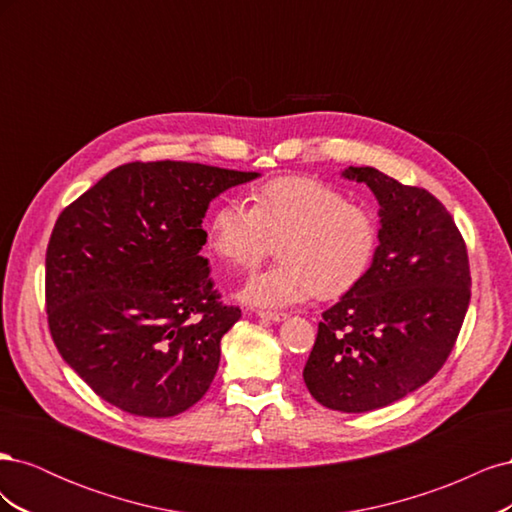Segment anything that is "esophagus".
Instances as JSON below:
<instances>
[{
  "instance_id": "34e87169",
  "label": "esophagus",
  "mask_w": 512,
  "mask_h": 512,
  "mask_svg": "<svg viewBox=\"0 0 512 512\" xmlns=\"http://www.w3.org/2000/svg\"><path fill=\"white\" fill-rule=\"evenodd\" d=\"M258 316H260L262 320L280 322V320H286V316H288V314H284V312H265V309H260V312H258Z\"/></svg>"
}]
</instances>
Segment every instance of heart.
Instances as JSON below:
<instances>
[{"label":"heart","instance_id":"obj_1","mask_svg":"<svg viewBox=\"0 0 512 512\" xmlns=\"http://www.w3.org/2000/svg\"><path fill=\"white\" fill-rule=\"evenodd\" d=\"M209 250L247 271L273 254L280 262L254 275L241 299L258 307H288L312 299H339L359 286L380 245V224L369 207L346 200L335 185L286 175L258 185L252 207L224 200L207 224Z\"/></svg>","mask_w":512,"mask_h":512}]
</instances>
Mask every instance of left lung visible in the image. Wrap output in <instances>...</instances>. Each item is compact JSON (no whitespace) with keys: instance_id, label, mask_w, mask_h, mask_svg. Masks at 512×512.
Returning a JSON list of instances; mask_svg holds the SVG:
<instances>
[{"instance_id":"8db88e82","label":"left lung","mask_w":512,"mask_h":512,"mask_svg":"<svg viewBox=\"0 0 512 512\" xmlns=\"http://www.w3.org/2000/svg\"><path fill=\"white\" fill-rule=\"evenodd\" d=\"M380 203V245L365 280L322 314L303 369L324 408L369 412L438 374L470 305L468 250L453 215L416 185L348 166Z\"/></svg>"}]
</instances>
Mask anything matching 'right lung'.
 Here are the masks:
<instances>
[{"label": "right lung", "instance_id": "add662e5", "mask_svg": "<svg viewBox=\"0 0 512 512\" xmlns=\"http://www.w3.org/2000/svg\"><path fill=\"white\" fill-rule=\"evenodd\" d=\"M194 162L113 168L59 213L46 247V316L64 361L134 416L168 418L207 393L241 318L200 256L209 203L256 179Z\"/></svg>", "mask_w": 512, "mask_h": 512}]
</instances>
